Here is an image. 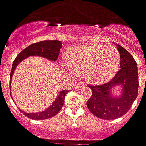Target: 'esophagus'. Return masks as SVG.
<instances>
[{
    "label": "esophagus",
    "instance_id": "1",
    "mask_svg": "<svg viewBox=\"0 0 146 146\" xmlns=\"http://www.w3.org/2000/svg\"><path fill=\"white\" fill-rule=\"evenodd\" d=\"M75 86L77 89H81V88H83L85 87V84L82 82H79V83H77L75 84Z\"/></svg>",
    "mask_w": 146,
    "mask_h": 146
}]
</instances>
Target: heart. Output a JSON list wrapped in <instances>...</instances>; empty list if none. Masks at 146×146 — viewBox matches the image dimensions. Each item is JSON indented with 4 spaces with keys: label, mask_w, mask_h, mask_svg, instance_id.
I'll return each mask as SVG.
<instances>
[{
    "label": "heart",
    "mask_w": 146,
    "mask_h": 146,
    "mask_svg": "<svg viewBox=\"0 0 146 146\" xmlns=\"http://www.w3.org/2000/svg\"><path fill=\"white\" fill-rule=\"evenodd\" d=\"M121 57L111 45H84L68 50L66 62L74 73L90 83L102 84L117 73Z\"/></svg>",
    "instance_id": "obj_1"
}]
</instances>
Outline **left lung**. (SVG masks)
I'll list each match as a JSON object with an SVG mask.
<instances>
[{"label":"left lung","instance_id":"left-lung-1","mask_svg":"<svg viewBox=\"0 0 146 146\" xmlns=\"http://www.w3.org/2000/svg\"><path fill=\"white\" fill-rule=\"evenodd\" d=\"M121 61L120 70L111 80L100 85H88L92 92L87 101V107L95 116L110 120L124 115L136 100L138 92L137 62L133 56L120 45L117 44ZM121 84L123 92L119 98H112L110 89Z\"/></svg>","mask_w":146,"mask_h":146}]
</instances>
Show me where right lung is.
<instances>
[{
	"mask_svg": "<svg viewBox=\"0 0 146 146\" xmlns=\"http://www.w3.org/2000/svg\"><path fill=\"white\" fill-rule=\"evenodd\" d=\"M62 48V42L58 40H46L33 43V44L28 46L27 48L23 50L20 54L17 55L14 62L13 63V67L10 73V84H11V79L13 76L14 70L16 69V66L19 63L26 58L29 56H41L43 58L50 59L51 61H56L58 58L60 49ZM70 90H63L59 93L58 96L57 97L54 104L46 110L39 113H35V114H28L26 112L22 111L24 115L28 117L29 119H34V120H43L51 118L56 115L62 108L65 101V96L69 92Z\"/></svg>",
	"mask_w": 146,
	"mask_h": 146,
	"instance_id": "1",
	"label": "right lung"
}]
</instances>
